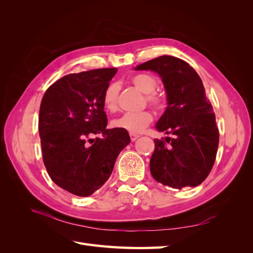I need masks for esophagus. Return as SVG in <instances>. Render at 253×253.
Segmentation results:
<instances>
[{
  "mask_svg": "<svg viewBox=\"0 0 253 253\" xmlns=\"http://www.w3.org/2000/svg\"><path fill=\"white\" fill-rule=\"evenodd\" d=\"M129 137H131V140L132 141H135L137 138H138V135H137V134H135V133H129Z\"/></svg>",
  "mask_w": 253,
  "mask_h": 253,
  "instance_id": "1",
  "label": "esophagus"
}]
</instances>
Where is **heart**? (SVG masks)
Here are the masks:
<instances>
[{
    "label": "heart",
    "mask_w": 253,
    "mask_h": 253,
    "mask_svg": "<svg viewBox=\"0 0 253 253\" xmlns=\"http://www.w3.org/2000/svg\"><path fill=\"white\" fill-rule=\"evenodd\" d=\"M131 82L137 89L145 95V100L153 108L160 110L164 108L165 99L155 93L158 82L155 77L149 74H137L133 76ZM120 85L117 82H113L106 86L103 93V103L106 109L111 112L118 109V96ZM153 120V115L149 111L139 113H126L122 116L113 120V126L122 128L131 133H139L147 127Z\"/></svg>",
    "instance_id": "b5f03b06"
}]
</instances>
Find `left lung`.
<instances>
[{
	"label": "left lung",
	"instance_id": "left-lung-1",
	"mask_svg": "<svg viewBox=\"0 0 253 253\" xmlns=\"http://www.w3.org/2000/svg\"><path fill=\"white\" fill-rule=\"evenodd\" d=\"M135 70L157 73L167 94V109L155 127L173 138L166 137L169 146L154 139L152 176L164 186L178 190L201 185L215 162L219 138L201 77L186 61L172 56L147 61Z\"/></svg>",
	"mask_w": 253,
	"mask_h": 253
}]
</instances>
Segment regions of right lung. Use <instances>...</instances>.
<instances>
[{"label":"right lung","mask_w":253,"mask_h":253,"mask_svg":"<svg viewBox=\"0 0 253 253\" xmlns=\"http://www.w3.org/2000/svg\"><path fill=\"white\" fill-rule=\"evenodd\" d=\"M117 68L70 74L45 91L39 113L43 162L51 180L77 196H89L111 176L127 131L106 128L103 93ZM101 137L93 139L94 134Z\"/></svg>","instance_id":"obj_1"}]
</instances>
